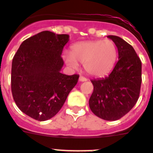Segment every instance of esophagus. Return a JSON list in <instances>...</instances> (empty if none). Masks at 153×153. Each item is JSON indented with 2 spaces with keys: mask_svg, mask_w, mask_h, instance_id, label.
I'll list each match as a JSON object with an SVG mask.
<instances>
[{
  "mask_svg": "<svg viewBox=\"0 0 153 153\" xmlns=\"http://www.w3.org/2000/svg\"><path fill=\"white\" fill-rule=\"evenodd\" d=\"M87 80H88V79H87V78H85V77H83V76L79 77L80 82H85V81H87Z\"/></svg>",
  "mask_w": 153,
  "mask_h": 153,
  "instance_id": "34e87169",
  "label": "esophagus"
}]
</instances>
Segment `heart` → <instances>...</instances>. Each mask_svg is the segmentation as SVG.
<instances>
[{
    "mask_svg": "<svg viewBox=\"0 0 153 153\" xmlns=\"http://www.w3.org/2000/svg\"><path fill=\"white\" fill-rule=\"evenodd\" d=\"M117 56V47L113 41L91 40L74 45L71 56L66 55L65 59L72 66H76L77 62L83 65L91 75L103 76L114 68Z\"/></svg>",
    "mask_w": 153,
    "mask_h": 153,
    "instance_id": "obj_1",
    "label": "heart"
}]
</instances>
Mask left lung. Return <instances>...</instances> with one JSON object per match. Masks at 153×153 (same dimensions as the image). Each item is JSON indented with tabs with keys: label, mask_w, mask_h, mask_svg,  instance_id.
<instances>
[{
	"label": "left lung",
	"mask_w": 153,
	"mask_h": 153,
	"mask_svg": "<svg viewBox=\"0 0 153 153\" xmlns=\"http://www.w3.org/2000/svg\"><path fill=\"white\" fill-rule=\"evenodd\" d=\"M117 46L118 61L108 76L91 80L94 87L89 100L96 116L115 121L125 116L136 104L142 82V63L131 45L116 36H108Z\"/></svg>",
	"instance_id": "1"
}]
</instances>
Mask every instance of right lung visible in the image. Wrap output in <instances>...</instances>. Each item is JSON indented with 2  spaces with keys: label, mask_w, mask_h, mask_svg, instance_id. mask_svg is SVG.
Segmentation results:
<instances>
[{
  "label": "right lung",
  "mask_w": 153,
  "mask_h": 153,
  "mask_svg": "<svg viewBox=\"0 0 153 153\" xmlns=\"http://www.w3.org/2000/svg\"><path fill=\"white\" fill-rule=\"evenodd\" d=\"M69 36L45 30L25 39L12 62L11 91L19 109L38 121L54 117L76 85L79 74L60 72Z\"/></svg>",
  "instance_id": "add662e5"
}]
</instances>
